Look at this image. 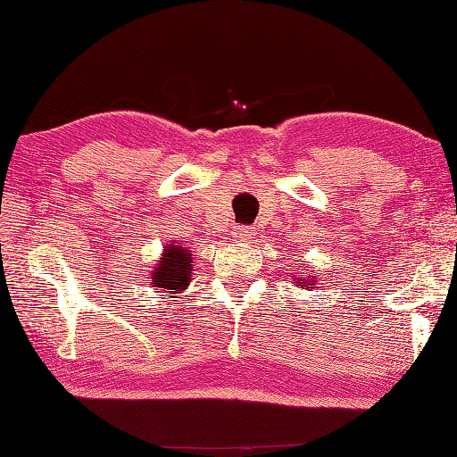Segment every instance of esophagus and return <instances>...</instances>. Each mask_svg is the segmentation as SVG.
<instances>
[{
    "label": "esophagus",
    "mask_w": 457,
    "mask_h": 457,
    "mask_svg": "<svg viewBox=\"0 0 457 457\" xmlns=\"http://www.w3.org/2000/svg\"><path fill=\"white\" fill-rule=\"evenodd\" d=\"M234 237L237 241H245V244H251V241H255V229L249 226H236Z\"/></svg>",
    "instance_id": "1"
}]
</instances>
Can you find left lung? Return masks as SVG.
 Wrapping results in <instances>:
<instances>
[{
	"instance_id": "1",
	"label": "left lung",
	"mask_w": 457,
	"mask_h": 457,
	"mask_svg": "<svg viewBox=\"0 0 457 457\" xmlns=\"http://www.w3.org/2000/svg\"><path fill=\"white\" fill-rule=\"evenodd\" d=\"M308 283L310 285H312V283H316V280H308ZM306 285V278H303V280H298V287H304ZM310 288V287H308Z\"/></svg>"
}]
</instances>
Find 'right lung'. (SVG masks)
Instances as JSON below:
<instances>
[{
    "label": "right lung",
    "mask_w": 457,
    "mask_h": 457,
    "mask_svg": "<svg viewBox=\"0 0 457 457\" xmlns=\"http://www.w3.org/2000/svg\"><path fill=\"white\" fill-rule=\"evenodd\" d=\"M192 257L188 247L184 245H169L164 249L157 269L153 270V285L157 288L167 290L174 295L177 290H184L190 283Z\"/></svg>",
    "instance_id": "obj_1"
}]
</instances>
